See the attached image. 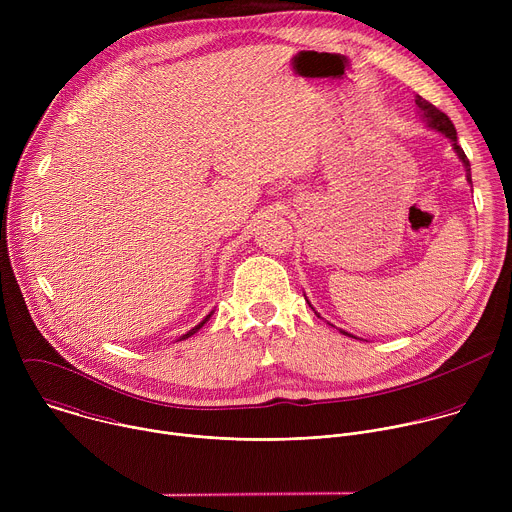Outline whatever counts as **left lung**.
<instances>
[{
  "label": "left lung",
  "instance_id": "1",
  "mask_svg": "<svg viewBox=\"0 0 512 512\" xmlns=\"http://www.w3.org/2000/svg\"><path fill=\"white\" fill-rule=\"evenodd\" d=\"M415 105L419 107V113H421V117H423V121L427 123V127H431V129H435V131H440V133H444L450 141H452V145H454V150H456V154H458V158L462 160V164H464V168H466V178H468V182L472 184V178H470V162H468V158H466V154H464V150L460 148L458 145V133H456V127H454V123L450 121V117L446 115V113H442L440 109H437L435 105H431L429 101H425V99H421L419 95L415 97ZM310 304V302H308ZM310 308H312V304H310ZM314 310V308H312ZM318 314V312H316ZM332 326V324H330ZM344 336H352V334H348V332H344V330H340ZM352 338H356V336H352Z\"/></svg>",
  "mask_w": 512,
  "mask_h": 512
}]
</instances>
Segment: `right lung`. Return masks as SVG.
<instances>
[{"mask_svg":"<svg viewBox=\"0 0 512 512\" xmlns=\"http://www.w3.org/2000/svg\"><path fill=\"white\" fill-rule=\"evenodd\" d=\"M210 316H212V312H210V314H208V316H206V318H204V320H202L198 326H194V328H192V330H188L184 336H180V340H186V338H190L192 334H196V332H198V330H200V328H202V326L208 322V318H210Z\"/></svg>","mask_w":512,"mask_h":512,"instance_id":"1","label":"right lung"}]
</instances>
